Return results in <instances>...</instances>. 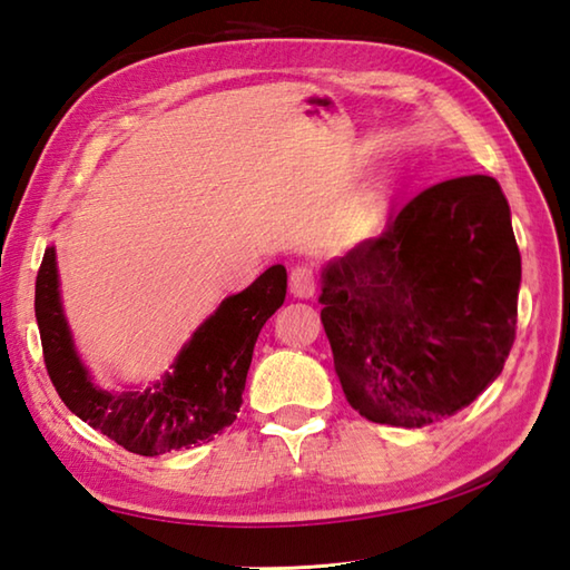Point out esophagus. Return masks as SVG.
Listing matches in <instances>:
<instances>
[{
	"mask_svg": "<svg viewBox=\"0 0 570 570\" xmlns=\"http://www.w3.org/2000/svg\"><path fill=\"white\" fill-rule=\"evenodd\" d=\"M288 286H292V294L298 298H311L316 294V274L308 264H298L288 274Z\"/></svg>",
	"mask_w": 570,
	"mask_h": 570,
	"instance_id": "34e87169",
	"label": "esophagus"
}]
</instances>
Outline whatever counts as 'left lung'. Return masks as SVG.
Here are the masks:
<instances>
[{"mask_svg":"<svg viewBox=\"0 0 570 570\" xmlns=\"http://www.w3.org/2000/svg\"><path fill=\"white\" fill-rule=\"evenodd\" d=\"M519 282L498 180L460 176L421 190L323 269L321 321L350 406L421 429L475 402L512 350Z\"/></svg>","mask_w":570,"mask_h":570,"instance_id":"obj_1","label":"left lung"}]
</instances>
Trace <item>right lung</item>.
Segmentation results:
<instances>
[{
  "label": "right lung",
  "instance_id": "1",
  "mask_svg": "<svg viewBox=\"0 0 570 570\" xmlns=\"http://www.w3.org/2000/svg\"><path fill=\"white\" fill-rule=\"evenodd\" d=\"M284 298L286 269L274 264L200 323L180 347L171 372L144 392L122 394L95 384L78 357L60 306L53 247L43 252L33 308L48 377L63 404L129 453L161 455L213 441L237 419L254 343Z\"/></svg>",
  "mask_w": 570,
  "mask_h": 570
}]
</instances>
